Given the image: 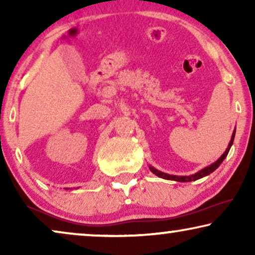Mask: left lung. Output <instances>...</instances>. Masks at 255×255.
<instances>
[{
  "mask_svg": "<svg viewBox=\"0 0 255 255\" xmlns=\"http://www.w3.org/2000/svg\"><path fill=\"white\" fill-rule=\"evenodd\" d=\"M235 134H236V130L233 131L232 137H231V140H230V142H229L228 148H226V151H225L224 153H223V155L217 160V161H215L214 163H211L210 166L205 167V168L200 170V172L193 174V175H189V176L169 175V174H166V173L160 172V170L155 169L154 167H152V166H149V170H151V172H152L153 174H155L156 176L161 177V179L172 180V181H179V182H190V181H196V180H198V179H202V177L207 176V175H209V174H211L212 172H215V170L217 169L218 167H219V165H221V163L223 162V160H224V159L226 158V155H228L230 148H231V146H232V144H233V140H235Z\"/></svg>",
  "mask_w": 255,
  "mask_h": 255,
  "instance_id": "8db88e82",
  "label": "left lung"
}]
</instances>
